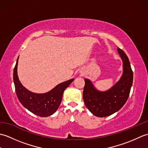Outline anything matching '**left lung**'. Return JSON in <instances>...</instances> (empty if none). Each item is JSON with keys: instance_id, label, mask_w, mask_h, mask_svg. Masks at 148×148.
<instances>
[{"instance_id": "left-lung-1", "label": "left lung", "mask_w": 148, "mask_h": 148, "mask_svg": "<svg viewBox=\"0 0 148 148\" xmlns=\"http://www.w3.org/2000/svg\"><path fill=\"white\" fill-rule=\"evenodd\" d=\"M123 62V74L111 88L99 91L90 79H84L83 100L88 109L97 117H106L118 111L126 103L133 83V72L128 56L118 48Z\"/></svg>"}]
</instances>
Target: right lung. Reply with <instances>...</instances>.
Masks as SVG:
<instances>
[{"mask_svg":"<svg viewBox=\"0 0 148 148\" xmlns=\"http://www.w3.org/2000/svg\"><path fill=\"white\" fill-rule=\"evenodd\" d=\"M18 58L13 71V81L19 101L34 114L40 117H48L52 115L56 111L61 103L64 90L74 79L60 83L54 88L45 93L32 92L22 85L19 80L17 73Z\"/></svg>","mask_w":148,"mask_h":148,"instance_id":"right-lung-1","label":"right lung"}]
</instances>
